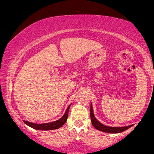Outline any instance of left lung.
<instances>
[{"mask_svg": "<svg viewBox=\"0 0 154 154\" xmlns=\"http://www.w3.org/2000/svg\"><path fill=\"white\" fill-rule=\"evenodd\" d=\"M90 117H91V122L93 126L96 129L99 130L100 131L105 133H119L123 132V131L127 130L129 128H131L133 125L127 126H122V127H111L104 125V124H101L98 120L96 119L94 115V110L92 108V104L91 103L90 106Z\"/></svg>", "mask_w": 154, "mask_h": 154, "instance_id": "8db88e82", "label": "left lung"}]
</instances>
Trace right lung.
Segmentation results:
<instances>
[{"instance_id":"right-lung-1","label":"right lung","mask_w":154,"mask_h":154,"mask_svg":"<svg viewBox=\"0 0 154 154\" xmlns=\"http://www.w3.org/2000/svg\"><path fill=\"white\" fill-rule=\"evenodd\" d=\"M71 106V104L67 107L66 108V110L64 112L63 116L59 119L58 120H56V121L53 122H49V123H46V124H35L32 123V122H29L27 121H23L24 123H25L26 125L28 126L31 127V128L37 129V130H42V131H50V130H55V129H57L60 128L62 126L65 124L66 122V119H67L68 117V113H69V108Z\"/></svg>"}]
</instances>
